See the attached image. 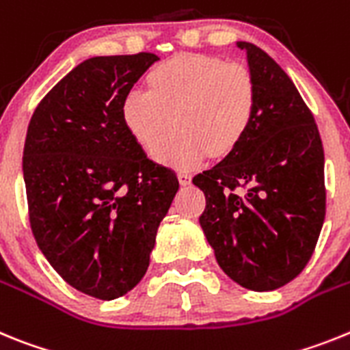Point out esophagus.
<instances>
[{
  "mask_svg": "<svg viewBox=\"0 0 350 350\" xmlns=\"http://www.w3.org/2000/svg\"><path fill=\"white\" fill-rule=\"evenodd\" d=\"M178 179H179V183L183 185V187H187V185L192 183V174L187 171H181L178 172Z\"/></svg>",
  "mask_w": 350,
  "mask_h": 350,
  "instance_id": "1",
  "label": "esophagus"
}]
</instances>
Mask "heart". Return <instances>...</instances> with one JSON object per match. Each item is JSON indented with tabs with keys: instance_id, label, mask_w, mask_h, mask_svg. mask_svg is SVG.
<instances>
[{
	"instance_id": "b5f03b06",
	"label": "heart",
	"mask_w": 350,
	"mask_h": 350,
	"mask_svg": "<svg viewBox=\"0 0 350 350\" xmlns=\"http://www.w3.org/2000/svg\"><path fill=\"white\" fill-rule=\"evenodd\" d=\"M150 91L133 88L121 103L132 137L153 150L174 122L178 130L158 145L154 157L188 169L208 151L221 157L245 139L254 124L259 90L241 63L215 56H174L148 75Z\"/></svg>"
}]
</instances>
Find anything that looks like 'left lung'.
Masks as SVG:
<instances>
[{
    "instance_id": "1",
    "label": "left lung",
    "mask_w": 350,
    "mask_h": 350,
    "mask_svg": "<svg viewBox=\"0 0 350 350\" xmlns=\"http://www.w3.org/2000/svg\"><path fill=\"white\" fill-rule=\"evenodd\" d=\"M236 45L257 83V114L245 139L193 185L206 196L199 221L218 266L262 293L294 280L314 254L326 215L324 150L280 65L250 42Z\"/></svg>"
}]
</instances>
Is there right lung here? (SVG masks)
Masks as SVG:
<instances>
[{
    "mask_svg": "<svg viewBox=\"0 0 350 350\" xmlns=\"http://www.w3.org/2000/svg\"><path fill=\"white\" fill-rule=\"evenodd\" d=\"M157 59L139 53L83 62L38 103L24 142L36 245L66 284L107 301L142 280L179 188L121 118L124 95Z\"/></svg>",
    "mask_w": 350,
    "mask_h": 350,
    "instance_id": "add662e5",
    "label": "right lung"
}]
</instances>
